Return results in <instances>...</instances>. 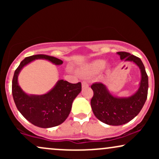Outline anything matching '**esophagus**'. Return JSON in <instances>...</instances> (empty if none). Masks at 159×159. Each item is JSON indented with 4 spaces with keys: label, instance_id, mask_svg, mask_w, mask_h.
Instances as JSON below:
<instances>
[{
    "label": "esophagus",
    "instance_id": "1",
    "mask_svg": "<svg viewBox=\"0 0 159 159\" xmlns=\"http://www.w3.org/2000/svg\"><path fill=\"white\" fill-rule=\"evenodd\" d=\"M81 85H82V87L83 88H85V87H88V84H87V82L86 81H82L81 82Z\"/></svg>",
    "mask_w": 159,
    "mask_h": 159
}]
</instances>
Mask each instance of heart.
<instances>
[{
    "label": "heart",
    "mask_w": 159,
    "mask_h": 159,
    "mask_svg": "<svg viewBox=\"0 0 159 159\" xmlns=\"http://www.w3.org/2000/svg\"><path fill=\"white\" fill-rule=\"evenodd\" d=\"M105 66V61L103 60H98L93 61L90 64L87 66L86 68L82 71V73L84 75L96 74L99 72Z\"/></svg>",
    "instance_id": "obj_1"
}]
</instances>
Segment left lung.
<instances>
[{
  "label": "left lung",
  "instance_id": "left-lung-1",
  "mask_svg": "<svg viewBox=\"0 0 159 159\" xmlns=\"http://www.w3.org/2000/svg\"><path fill=\"white\" fill-rule=\"evenodd\" d=\"M120 59L134 62L141 72L140 87L134 95L128 98H117L112 96L102 83L91 85L93 96L90 104L96 117L110 125H120L129 123L139 114L145 104L148 93V75L141 60L130 53L119 52Z\"/></svg>",
  "mask_w": 159,
  "mask_h": 159
}]
</instances>
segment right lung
Returning <instances> with one entry per match:
<instances>
[{
	"label": "right lung",
	"mask_w": 159,
	"mask_h": 159,
	"mask_svg": "<svg viewBox=\"0 0 159 159\" xmlns=\"http://www.w3.org/2000/svg\"><path fill=\"white\" fill-rule=\"evenodd\" d=\"M36 59H45L56 65L61 60L45 54L25 57L16 69L12 82V93L16 107L25 119L40 128H51L63 123L68 117L73 100L81 90V83L71 84L60 80L48 93L29 96L23 92L18 84V75L25 65Z\"/></svg>",
	"instance_id": "add662e5"
}]
</instances>
